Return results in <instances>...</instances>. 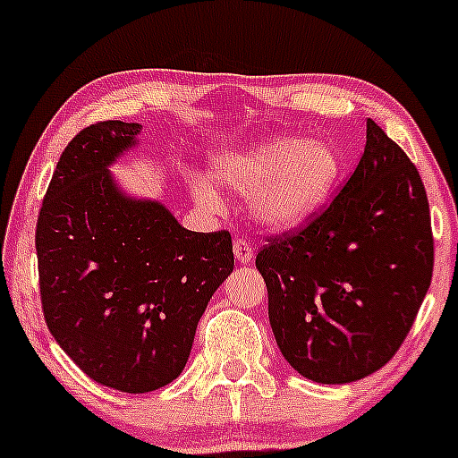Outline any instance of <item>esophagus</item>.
Returning a JSON list of instances; mask_svg holds the SVG:
<instances>
[{
  "instance_id": "34e87169",
  "label": "esophagus",
  "mask_w": 458,
  "mask_h": 458,
  "mask_svg": "<svg viewBox=\"0 0 458 458\" xmlns=\"http://www.w3.org/2000/svg\"><path fill=\"white\" fill-rule=\"evenodd\" d=\"M233 255L235 259H238V264L249 266L250 261H253V246L246 242L244 238H238L233 242Z\"/></svg>"
}]
</instances>
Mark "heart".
<instances>
[{"mask_svg": "<svg viewBox=\"0 0 458 458\" xmlns=\"http://www.w3.org/2000/svg\"><path fill=\"white\" fill-rule=\"evenodd\" d=\"M340 171V156L328 142L305 140L296 133L264 138L238 151L218 153L209 162L216 182L235 192H250V214L270 229L305 223L325 205ZM194 199L208 208L220 203L205 182L194 186Z\"/></svg>", "mask_w": 458, "mask_h": 458, "instance_id": "obj_1", "label": "heart"}]
</instances>
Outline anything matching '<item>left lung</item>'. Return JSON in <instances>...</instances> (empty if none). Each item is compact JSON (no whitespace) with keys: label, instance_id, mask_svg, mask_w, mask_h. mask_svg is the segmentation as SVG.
I'll return each mask as SVG.
<instances>
[{"label":"left lung","instance_id":"8db88e82","mask_svg":"<svg viewBox=\"0 0 458 458\" xmlns=\"http://www.w3.org/2000/svg\"><path fill=\"white\" fill-rule=\"evenodd\" d=\"M276 346L301 377L346 385L394 357L433 276L428 199L418 168L368 121L361 162L298 233L257 253Z\"/></svg>","mask_w":458,"mask_h":458}]
</instances>
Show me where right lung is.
Returning a JSON list of instances; mask_svg holds the SVG:
<instances>
[{"label":"right lung","mask_w":458,"mask_h":458,"mask_svg":"<svg viewBox=\"0 0 458 458\" xmlns=\"http://www.w3.org/2000/svg\"><path fill=\"white\" fill-rule=\"evenodd\" d=\"M142 125L104 121L60 156L36 225L40 301L60 348L92 381L127 394L182 374L209 298L233 270L227 231L197 233L110 166Z\"/></svg>","instance_id":"right-lung-1"}]
</instances>
